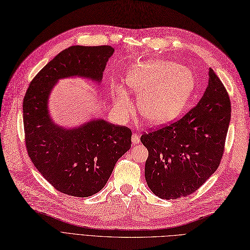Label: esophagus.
I'll use <instances>...</instances> for the list:
<instances>
[{
	"label": "esophagus",
	"instance_id": "obj_1",
	"mask_svg": "<svg viewBox=\"0 0 250 250\" xmlns=\"http://www.w3.org/2000/svg\"><path fill=\"white\" fill-rule=\"evenodd\" d=\"M139 142H140V137H139V135L133 134V135H132V143H133V144H138Z\"/></svg>",
	"mask_w": 250,
	"mask_h": 250
}]
</instances>
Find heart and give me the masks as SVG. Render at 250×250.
<instances>
[{"label": "heart", "mask_w": 250, "mask_h": 250, "mask_svg": "<svg viewBox=\"0 0 250 250\" xmlns=\"http://www.w3.org/2000/svg\"><path fill=\"white\" fill-rule=\"evenodd\" d=\"M126 87L138 98L143 118L152 125H163L178 118L194 92L193 71L170 61L146 60L135 63L126 75ZM112 101L119 117L125 120L134 104L120 84L112 87Z\"/></svg>", "instance_id": "heart-1"}]
</instances>
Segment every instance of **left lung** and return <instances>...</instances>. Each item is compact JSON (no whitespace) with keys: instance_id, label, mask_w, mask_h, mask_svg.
Here are the masks:
<instances>
[{"instance_id":"obj_1","label":"left lung","mask_w":250,"mask_h":250,"mask_svg":"<svg viewBox=\"0 0 250 250\" xmlns=\"http://www.w3.org/2000/svg\"><path fill=\"white\" fill-rule=\"evenodd\" d=\"M230 112L227 89L210 68L207 89L194 108L178 122L141 136L148 149L144 173L155 195L176 199L207 182L220 164Z\"/></svg>"}]
</instances>
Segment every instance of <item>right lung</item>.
I'll return each instance as SVG.
<instances>
[{
    "label": "right lung",
    "mask_w": 250,
    "mask_h": 250,
    "mask_svg": "<svg viewBox=\"0 0 250 250\" xmlns=\"http://www.w3.org/2000/svg\"><path fill=\"white\" fill-rule=\"evenodd\" d=\"M110 45H72L40 70L23 98L26 146L32 163L52 186L64 194L88 197L107 184L118 159L132 146V132L103 118H92L76 127L56 124L49 99L59 80L84 78L100 84Z\"/></svg>",
    "instance_id": "add662e5"
}]
</instances>
